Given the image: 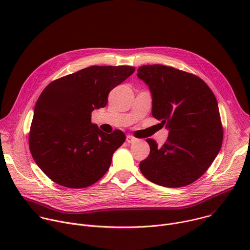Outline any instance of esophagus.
I'll return each mask as SVG.
<instances>
[{
	"mask_svg": "<svg viewBox=\"0 0 250 250\" xmlns=\"http://www.w3.org/2000/svg\"><path fill=\"white\" fill-rule=\"evenodd\" d=\"M136 139L132 135H126V142L127 144H132Z\"/></svg>",
	"mask_w": 250,
	"mask_h": 250,
	"instance_id": "obj_1",
	"label": "esophagus"
}]
</instances>
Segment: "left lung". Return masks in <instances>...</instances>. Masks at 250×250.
<instances>
[{"label":"left lung","instance_id":"8db88e82","mask_svg":"<svg viewBox=\"0 0 250 250\" xmlns=\"http://www.w3.org/2000/svg\"><path fill=\"white\" fill-rule=\"evenodd\" d=\"M152 96V116L169 130L159 147L146 139L150 153L139 169L154 184L177 188L196 181L217 157L223 127L217 99L196 75L164 65L137 69Z\"/></svg>","mask_w":250,"mask_h":250}]
</instances>
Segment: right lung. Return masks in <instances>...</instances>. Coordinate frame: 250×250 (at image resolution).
<instances>
[{
    "mask_svg": "<svg viewBox=\"0 0 250 250\" xmlns=\"http://www.w3.org/2000/svg\"><path fill=\"white\" fill-rule=\"evenodd\" d=\"M134 70L91 66L51 82L42 91L35 104L28 144L35 163L53 182L85 188L109 170L125 135L118 129L104 133L92 124L91 113L104 108L109 93Z\"/></svg>",
    "mask_w": 250,
    "mask_h": 250,
    "instance_id": "right-lung-1",
    "label": "right lung"
}]
</instances>
